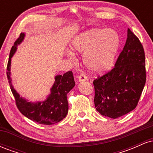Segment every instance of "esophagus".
<instances>
[{"label":"esophagus","instance_id":"1","mask_svg":"<svg viewBox=\"0 0 153 153\" xmlns=\"http://www.w3.org/2000/svg\"><path fill=\"white\" fill-rule=\"evenodd\" d=\"M88 80V78L85 76V75L83 74H80L78 76V80L79 82H82V81H85V80Z\"/></svg>","mask_w":153,"mask_h":153}]
</instances>
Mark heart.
<instances>
[{
  "instance_id": "obj_1",
  "label": "heart",
  "mask_w": 153,
  "mask_h": 153,
  "mask_svg": "<svg viewBox=\"0 0 153 153\" xmlns=\"http://www.w3.org/2000/svg\"><path fill=\"white\" fill-rule=\"evenodd\" d=\"M119 47L118 33L108 29H89L77 36L73 42L74 50L84 54L85 66L96 74L105 73L113 68ZM68 53L71 58L75 57L73 50Z\"/></svg>"
}]
</instances>
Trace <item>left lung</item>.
<instances>
[{"label": "left lung", "instance_id": "obj_1", "mask_svg": "<svg viewBox=\"0 0 153 153\" xmlns=\"http://www.w3.org/2000/svg\"><path fill=\"white\" fill-rule=\"evenodd\" d=\"M146 82L145 52L139 39L127 29V38L114 68L94 80L96 109L117 119L136 108Z\"/></svg>", "mask_w": 153, "mask_h": 153}]
</instances>
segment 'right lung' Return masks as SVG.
I'll return each mask as SVG.
<instances>
[{"label": "right lung", "instance_id": "add662e5", "mask_svg": "<svg viewBox=\"0 0 153 153\" xmlns=\"http://www.w3.org/2000/svg\"><path fill=\"white\" fill-rule=\"evenodd\" d=\"M25 37L24 33H21L12 47L7 65V77L10 90L16 100L17 108L23 115L38 124L51 125L62 120L68 113V101L67 94L75 85L74 77L72 71L64 75H57L54 77V82L50 89V94L43 101L31 102L24 99L15 90L12 85L10 78L11 58L16 52L17 46L20 45Z\"/></svg>", "mask_w": 153, "mask_h": 153}]
</instances>
